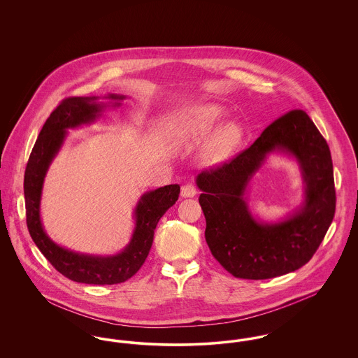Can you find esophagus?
Here are the masks:
<instances>
[{"mask_svg": "<svg viewBox=\"0 0 358 358\" xmlns=\"http://www.w3.org/2000/svg\"><path fill=\"white\" fill-rule=\"evenodd\" d=\"M196 194H197V189L194 187V185H192V184H187V185H184V187H181V196H182L184 199L194 197Z\"/></svg>", "mask_w": 358, "mask_h": 358, "instance_id": "obj_1", "label": "esophagus"}]
</instances>
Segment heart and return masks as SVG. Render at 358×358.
<instances>
[{
	"label": "heart",
	"instance_id": "heart-1",
	"mask_svg": "<svg viewBox=\"0 0 358 358\" xmlns=\"http://www.w3.org/2000/svg\"><path fill=\"white\" fill-rule=\"evenodd\" d=\"M224 114L217 106H200L187 111L177 123V136L187 145L194 146L210 133L213 126ZM243 129L238 122L229 120L220 124L205 145L203 161L206 165L222 162L238 146Z\"/></svg>",
	"mask_w": 358,
	"mask_h": 358
}]
</instances>
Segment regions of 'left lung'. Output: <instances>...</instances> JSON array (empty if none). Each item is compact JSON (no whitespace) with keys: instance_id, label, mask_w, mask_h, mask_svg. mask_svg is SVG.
I'll list each match as a JSON object with an SVG mask.
<instances>
[{"instance_id":"left-lung-1","label":"left lung","mask_w":358,"mask_h":358,"mask_svg":"<svg viewBox=\"0 0 358 358\" xmlns=\"http://www.w3.org/2000/svg\"><path fill=\"white\" fill-rule=\"evenodd\" d=\"M273 152L296 158L306 185L304 204L282 222L253 217L245 192ZM201 190L205 240L222 267L240 279H270L292 273L315 254L333 222L336 189L329 146L302 110L273 122L232 161L196 177Z\"/></svg>"}]
</instances>
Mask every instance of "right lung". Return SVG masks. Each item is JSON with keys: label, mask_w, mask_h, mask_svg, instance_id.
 Listing matches in <instances>:
<instances>
[{"label": "right lung", "mask_w": 358, "mask_h": 358, "mask_svg": "<svg viewBox=\"0 0 358 358\" xmlns=\"http://www.w3.org/2000/svg\"><path fill=\"white\" fill-rule=\"evenodd\" d=\"M126 96L108 94L104 99L118 107ZM99 96L67 98L60 103L45 120L24 176V196L27 225L34 244L52 266L73 282L85 285H117L130 279L142 267L152 248L154 229L165 212L176 204L180 185L171 184L146 192L141 196L134 209L136 227L129 244L115 255H88L71 251L52 240L41 222L40 201L44 178L53 158L60 152L69 129L90 124L102 117L110 104L98 102Z\"/></svg>", "instance_id": "right-lung-1"}]
</instances>
